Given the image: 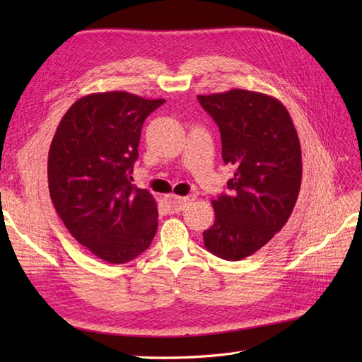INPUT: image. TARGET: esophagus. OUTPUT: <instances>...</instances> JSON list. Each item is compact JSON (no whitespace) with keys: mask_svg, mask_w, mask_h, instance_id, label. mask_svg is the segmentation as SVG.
<instances>
[{"mask_svg":"<svg viewBox=\"0 0 362 362\" xmlns=\"http://www.w3.org/2000/svg\"><path fill=\"white\" fill-rule=\"evenodd\" d=\"M191 201H194L193 196H187V197L169 196V197H166V204H168V206H169V210H171V213H179V211H182Z\"/></svg>","mask_w":362,"mask_h":362,"instance_id":"obj_1","label":"esophagus"}]
</instances>
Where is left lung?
Wrapping results in <instances>:
<instances>
[{
	"label": "left lung",
	"mask_w": 362,
	"mask_h": 362,
	"mask_svg": "<svg viewBox=\"0 0 362 362\" xmlns=\"http://www.w3.org/2000/svg\"><path fill=\"white\" fill-rule=\"evenodd\" d=\"M221 132L222 160L235 166L228 193L211 201L214 224L205 247L238 261L259 250L286 224L302 183L297 130L279 99L233 88L199 95Z\"/></svg>",
	"instance_id": "obj_1"
}]
</instances>
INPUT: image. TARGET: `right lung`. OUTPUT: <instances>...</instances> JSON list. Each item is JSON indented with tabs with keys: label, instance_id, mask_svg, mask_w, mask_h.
Here are the masks:
<instances>
[{
	"label": "right lung",
	"instance_id": "obj_1",
	"mask_svg": "<svg viewBox=\"0 0 362 362\" xmlns=\"http://www.w3.org/2000/svg\"><path fill=\"white\" fill-rule=\"evenodd\" d=\"M165 99L127 91L78 99L60 119L48 156L49 196L76 241L107 263L122 264L149 247L157 204L130 183L141 127Z\"/></svg>",
	"mask_w": 362,
	"mask_h": 362
}]
</instances>
